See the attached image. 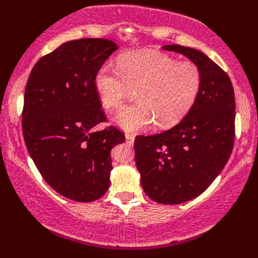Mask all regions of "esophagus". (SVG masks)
Instances as JSON below:
<instances>
[{"label": "esophagus", "instance_id": "esophagus-1", "mask_svg": "<svg viewBox=\"0 0 258 258\" xmlns=\"http://www.w3.org/2000/svg\"><path fill=\"white\" fill-rule=\"evenodd\" d=\"M125 140L129 144H133L134 140H135V136H134L133 134H125Z\"/></svg>", "mask_w": 258, "mask_h": 258}]
</instances>
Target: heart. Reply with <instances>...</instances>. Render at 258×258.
<instances>
[{"label":"heart","mask_w":258,"mask_h":258,"mask_svg":"<svg viewBox=\"0 0 258 258\" xmlns=\"http://www.w3.org/2000/svg\"><path fill=\"white\" fill-rule=\"evenodd\" d=\"M102 105L108 110L122 107L129 90H136L137 103L123 108L114 122L126 132L172 126L191 110L202 87V72L191 61H181L154 50L119 55L117 69L103 64L94 76Z\"/></svg>","instance_id":"heart-1"}]
</instances>
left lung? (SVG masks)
Segmentation results:
<instances>
[{
	"label": "left lung",
	"mask_w": 258,
	"mask_h": 258,
	"mask_svg": "<svg viewBox=\"0 0 258 258\" xmlns=\"http://www.w3.org/2000/svg\"><path fill=\"white\" fill-rule=\"evenodd\" d=\"M162 48L196 63L202 87L178 124L137 136L134 149L144 192L157 203L179 204L200 196L227 164L235 141V95L227 73L202 51L178 44Z\"/></svg>",
	"instance_id": "obj_1"
}]
</instances>
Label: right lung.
I'll use <instances>...</instances> for the list:
<instances>
[{
    "label": "right lung",
    "mask_w": 258,
    "mask_h": 258,
    "mask_svg": "<svg viewBox=\"0 0 258 258\" xmlns=\"http://www.w3.org/2000/svg\"><path fill=\"white\" fill-rule=\"evenodd\" d=\"M118 49L103 38H81L59 45L36 62L24 91V142L44 181L59 195L93 202L107 192L110 150L125 137L105 122L94 86L95 73Z\"/></svg>",
    "instance_id": "obj_1"
}]
</instances>
